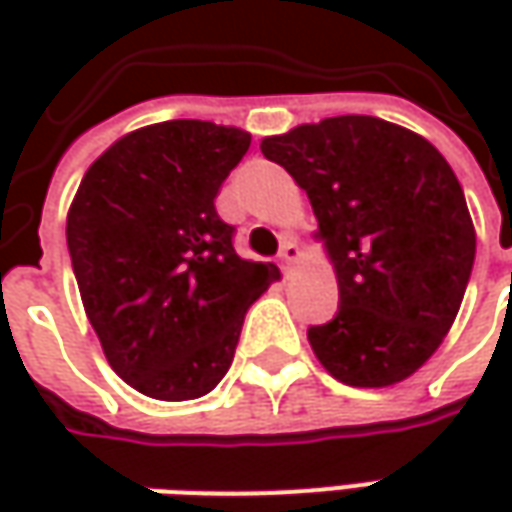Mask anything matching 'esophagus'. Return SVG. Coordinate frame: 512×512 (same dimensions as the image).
Returning a JSON list of instances; mask_svg holds the SVG:
<instances>
[{"mask_svg": "<svg viewBox=\"0 0 512 512\" xmlns=\"http://www.w3.org/2000/svg\"><path fill=\"white\" fill-rule=\"evenodd\" d=\"M279 259H282V265H296V262L302 259V247L296 245L293 239H287L285 245H282V253H279Z\"/></svg>", "mask_w": 512, "mask_h": 512, "instance_id": "1", "label": "esophagus"}]
</instances>
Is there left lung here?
Masks as SVG:
<instances>
[{"label": "left lung", "instance_id": "left-lung-1", "mask_svg": "<svg viewBox=\"0 0 512 512\" xmlns=\"http://www.w3.org/2000/svg\"><path fill=\"white\" fill-rule=\"evenodd\" d=\"M319 219L339 313L307 330L325 370L350 387L404 382L444 342L476 259L453 168L424 136L376 116H333L262 139Z\"/></svg>", "mask_w": 512, "mask_h": 512}]
</instances>
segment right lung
I'll return each instance as SVG.
<instances>
[{"mask_svg": "<svg viewBox=\"0 0 512 512\" xmlns=\"http://www.w3.org/2000/svg\"><path fill=\"white\" fill-rule=\"evenodd\" d=\"M250 133L202 119L113 142L68 210V250L90 325L119 379L159 402L210 393L233 362L247 307L279 267L233 250L216 196Z\"/></svg>", "mask_w": 512, "mask_h": 512, "instance_id": "add662e5", "label": "right lung"}]
</instances>
